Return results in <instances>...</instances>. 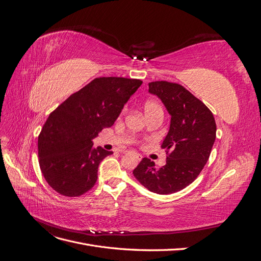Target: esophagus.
<instances>
[{
  "label": "esophagus",
  "mask_w": 261,
  "mask_h": 261,
  "mask_svg": "<svg viewBox=\"0 0 261 261\" xmlns=\"http://www.w3.org/2000/svg\"><path fill=\"white\" fill-rule=\"evenodd\" d=\"M125 152H127V151H125ZM136 158H137V160H141V159H143V156H141L139 153H136Z\"/></svg>",
  "instance_id": "1"
}]
</instances>
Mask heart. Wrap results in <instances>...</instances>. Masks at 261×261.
<instances>
[{
  "mask_svg": "<svg viewBox=\"0 0 261 261\" xmlns=\"http://www.w3.org/2000/svg\"><path fill=\"white\" fill-rule=\"evenodd\" d=\"M160 106L155 103L153 101H147L145 103V112H149V111H153V110H160Z\"/></svg>",
  "mask_w": 261,
  "mask_h": 261,
  "instance_id": "1",
  "label": "heart"
}]
</instances>
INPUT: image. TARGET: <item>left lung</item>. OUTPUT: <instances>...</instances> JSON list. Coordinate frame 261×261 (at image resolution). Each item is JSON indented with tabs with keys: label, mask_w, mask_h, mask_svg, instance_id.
Segmentation results:
<instances>
[{
	"label": "left lung",
	"mask_w": 261,
	"mask_h": 261,
	"mask_svg": "<svg viewBox=\"0 0 261 261\" xmlns=\"http://www.w3.org/2000/svg\"><path fill=\"white\" fill-rule=\"evenodd\" d=\"M149 92L161 99L171 115L170 129L161 145L168 154L167 164L156 168L144 158L133 174L150 192L173 194L192 184L206 165L217 125L206 105L179 84L152 82Z\"/></svg>",
	"instance_id": "8db88e82"
}]
</instances>
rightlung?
<instances>
[{"mask_svg":"<svg viewBox=\"0 0 261 261\" xmlns=\"http://www.w3.org/2000/svg\"><path fill=\"white\" fill-rule=\"evenodd\" d=\"M141 84L124 77L94 78L49 115L38 137V155L55 192L77 197L96 184L100 162L113 152L94 148L92 139L111 127Z\"/></svg>","mask_w":261,"mask_h":261,"instance_id":"right-lung-1","label":"right lung"}]
</instances>
